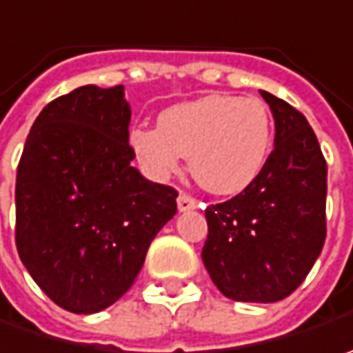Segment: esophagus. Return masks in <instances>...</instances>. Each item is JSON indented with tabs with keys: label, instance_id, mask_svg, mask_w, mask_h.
Listing matches in <instances>:
<instances>
[{
	"label": "esophagus",
	"instance_id": "obj_1",
	"mask_svg": "<svg viewBox=\"0 0 353 353\" xmlns=\"http://www.w3.org/2000/svg\"><path fill=\"white\" fill-rule=\"evenodd\" d=\"M197 205H199L197 199L192 197V195H188V193L183 192L177 195V209H179V211H190V209H195Z\"/></svg>",
	"mask_w": 353,
	"mask_h": 353
}]
</instances>
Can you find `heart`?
I'll list each match as a JSON object with an SVG mask.
<instances>
[{
  "label": "heart",
  "instance_id": "1",
  "mask_svg": "<svg viewBox=\"0 0 353 353\" xmlns=\"http://www.w3.org/2000/svg\"><path fill=\"white\" fill-rule=\"evenodd\" d=\"M128 142L150 177L168 179L190 158L193 177L207 192L233 195L263 174L272 118L263 100L215 92L161 110L158 126L132 128Z\"/></svg>",
  "mask_w": 353,
  "mask_h": 353
}]
</instances>
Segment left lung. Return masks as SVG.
<instances>
[{"instance_id":"8db88e82","label":"left lung","mask_w":353,"mask_h":353,"mask_svg":"<svg viewBox=\"0 0 353 353\" xmlns=\"http://www.w3.org/2000/svg\"><path fill=\"white\" fill-rule=\"evenodd\" d=\"M274 118V150L243 192L205 209L201 259L239 302H276L299 288L326 241L328 168L314 130L288 102L261 90Z\"/></svg>"}]
</instances>
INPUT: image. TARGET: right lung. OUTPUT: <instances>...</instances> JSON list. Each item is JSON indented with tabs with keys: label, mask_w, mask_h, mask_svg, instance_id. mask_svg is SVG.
Returning a JSON list of instances; mask_svg holds the SVG:
<instances>
[{
	"label": "right lung",
	"mask_w": 353,
	"mask_h": 353,
	"mask_svg": "<svg viewBox=\"0 0 353 353\" xmlns=\"http://www.w3.org/2000/svg\"><path fill=\"white\" fill-rule=\"evenodd\" d=\"M130 116L122 85L74 88L41 110L17 165V253L74 314L100 312L130 288L177 211L174 188L130 165Z\"/></svg>",
	"instance_id": "obj_1"
}]
</instances>
